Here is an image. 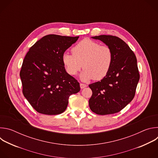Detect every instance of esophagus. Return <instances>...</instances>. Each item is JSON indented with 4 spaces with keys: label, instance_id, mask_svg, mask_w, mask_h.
Segmentation results:
<instances>
[{
    "label": "esophagus",
    "instance_id": "1",
    "mask_svg": "<svg viewBox=\"0 0 158 158\" xmlns=\"http://www.w3.org/2000/svg\"><path fill=\"white\" fill-rule=\"evenodd\" d=\"M87 87V85L86 84H82V83H81L80 84V87L81 89H84L85 87Z\"/></svg>",
    "mask_w": 158,
    "mask_h": 158
}]
</instances>
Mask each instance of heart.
I'll use <instances>...</instances> for the list:
<instances>
[{"label":"heart","instance_id":"heart-1","mask_svg":"<svg viewBox=\"0 0 158 158\" xmlns=\"http://www.w3.org/2000/svg\"><path fill=\"white\" fill-rule=\"evenodd\" d=\"M73 55L64 53L62 57L66 72L76 75L82 67L80 74L82 81L101 80L108 74L112 62V52L110 48L94 40L85 39L73 48Z\"/></svg>","mask_w":158,"mask_h":158}]
</instances>
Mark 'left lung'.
I'll return each instance as SVG.
<instances>
[{"label":"left lung","instance_id":"8db88e82","mask_svg":"<svg viewBox=\"0 0 158 158\" xmlns=\"http://www.w3.org/2000/svg\"><path fill=\"white\" fill-rule=\"evenodd\" d=\"M91 38L102 41L110 48L112 62L106 77L89 85L93 91L89 107L97 114H114L134 97L139 80L137 59L128 45L116 36L101 35Z\"/></svg>","mask_w":158,"mask_h":158}]
</instances>
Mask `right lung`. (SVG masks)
<instances>
[{
  "label": "right lung",
  "mask_w": 158,
  "mask_h": 158,
  "mask_svg": "<svg viewBox=\"0 0 158 158\" xmlns=\"http://www.w3.org/2000/svg\"><path fill=\"white\" fill-rule=\"evenodd\" d=\"M79 36L50 34L37 41L27 53L20 72L24 97L39 113L56 115L67 108L69 98L80 91L67 73L62 57Z\"/></svg>",
  "instance_id": "obj_1"
}]
</instances>
